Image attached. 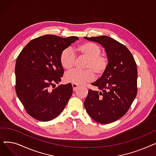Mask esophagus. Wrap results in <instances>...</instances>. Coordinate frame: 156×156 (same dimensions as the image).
<instances>
[{"instance_id":"34e87169","label":"esophagus","mask_w":156,"mask_h":156,"mask_svg":"<svg viewBox=\"0 0 156 156\" xmlns=\"http://www.w3.org/2000/svg\"><path fill=\"white\" fill-rule=\"evenodd\" d=\"M72 87H73V91H75L78 89V88H79V86L76 85V84H72Z\"/></svg>"}]
</instances>
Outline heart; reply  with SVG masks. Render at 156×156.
<instances>
[{"label":"heart","mask_w":156,"mask_h":156,"mask_svg":"<svg viewBox=\"0 0 156 156\" xmlns=\"http://www.w3.org/2000/svg\"><path fill=\"white\" fill-rule=\"evenodd\" d=\"M64 50L60 56L62 67L67 71L72 69L75 64V56L73 54L87 59L85 71L74 70L68 73L64 76L67 83L82 85L90 82L94 79V74L100 76L105 72L108 66V59L105 55L101 54V49L97 44L92 42H85L78 45L73 49Z\"/></svg>","instance_id":"b5f03b06"}]
</instances>
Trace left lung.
<instances>
[{"instance_id":"obj_1","label":"left lung","mask_w":156,"mask_h":156,"mask_svg":"<svg viewBox=\"0 0 156 156\" xmlns=\"http://www.w3.org/2000/svg\"><path fill=\"white\" fill-rule=\"evenodd\" d=\"M105 49L108 66L101 78L92 83L100 92L90 89L85 108L94 121L101 124L116 121L127 112L137 94V67L126 48L108 36L84 37Z\"/></svg>"}]
</instances>
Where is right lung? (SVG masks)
<instances>
[{"mask_svg":"<svg viewBox=\"0 0 156 156\" xmlns=\"http://www.w3.org/2000/svg\"><path fill=\"white\" fill-rule=\"evenodd\" d=\"M79 38L46 35L31 40L16 62V92L27 113L35 119L48 121L59 116L73 94L71 83L61 82L64 69L62 52Z\"/></svg>","mask_w":156,"mask_h":156,"instance_id":"right-lung-1","label":"right lung"}]
</instances>
